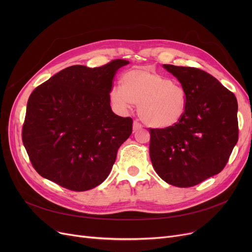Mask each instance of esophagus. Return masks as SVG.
I'll list each match as a JSON object with an SVG mask.
<instances>
[{"label": "esophagus", "mask_w": 252, "mask_h": 252, "mask_svg": "<svg viewBox=\"0 0 252 252\" xmlns=\"http://www.w3.org/2000/svg\"><path fill=\"white\" fill-rule=\"evenodd\" d=\"M142 126H142L139 122H137V121H135L134 124H133V129H134V131H136V130L142 128Z\"/></svg>", "instance_id": "1"}]
</instances>
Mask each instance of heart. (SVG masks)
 Instances as JSON below:
<instances>
[{"label": "heart", "instance_id": "heart-1", "mask_svg": "<svg viewBox=\"0 0 252 252\" xmlns=\"http://www.w3.org/2000/svg\"><path fill=\"white\" fill-rule=\"evenodd\" d=\"M110 99L121 109L138 104L144 124L155 128L174 126L186 113L187 93L178 83L147 67H135L122 77V88L113 87Z\"/></svg>", "mask_w": 252, "mask_h": 252}]
</instances>
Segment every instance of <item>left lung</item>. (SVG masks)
Listing matches in <instances>:
<instances>
[{
    "label": "left lung",
    "instance_id": "8db88e82",
    "mask_svg": "<svg viewBox=\"0 0 252 252\" xmlns=\"http://www.w3.org/2000/svg\"><path fill=\"white\" fill-rule=\"evenodd\" d=\"M163 67L186 91L187 108L176 126L150 128V158L164 182L192 187L226 166L238 141V103L231 91L199 68Z\"/></svg>",
    "mask_w": 252,
    "mask_h": 252
}]
</instances>
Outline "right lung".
<instances>
[{
    "mask_svg": "<svg viewBox=\"0 0 252 252\" xmlns=\"http://www.w3.org/2000/svg\"><path fill=\"white\" fill-rule=\"evenodd\" d=\"M128 63L69 66L33 90L22 141L38 175L77 192L108 177L118 148L133 130V119L112 112L109 95L116 71Z\"/></svg>",
    "mask_w": 252,
    "mask_h": 252,
    "instance_id": "add662e5",
    "label": "right lung"
}]
</instances>
